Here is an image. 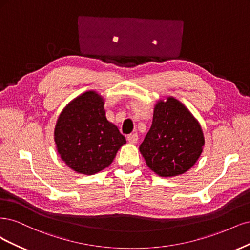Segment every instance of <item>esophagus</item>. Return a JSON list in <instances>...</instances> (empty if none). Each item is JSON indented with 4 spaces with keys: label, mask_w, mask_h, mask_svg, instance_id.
Returning <instances> with one entry per match:
<instances>
[{
    "label": "esophagus",
    "mask_w": 250,
    "mask_h": 250,
    "mask_svg": "<svg viewBox=\"0 0 250 250\" xmlns=\"http://www.w3.org/2000/svg\"><path fill=\"white\" fill-rule=\"evenodd\" d=\"M126 139H127V141L130 142V143H136L137 141H138V135H137L136 133L130 134V135H127Z\"/></svg>",
    "instance_id": "34e87169"
}]
</instances>
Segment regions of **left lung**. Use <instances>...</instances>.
Segmentation results:
<instances>
[{
	"mask_svg": "<svg viewBox=\"0 0 250 250\" xmlns=\"http://www.w3.org/2000/svg\"><path fill=\"white\" fill-rule=\"evenodd\" d=\"M205 146L196 118L172 96L157 102L152 124L139 147L146 165L163 178L183 174L196 163Z\"/></svg>",
	"mask_w": 250,
	"mask_h": 250,
	"instance_id": "1",
	"label": "left lung"
}]
</instances>
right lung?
I'll return each instance as SVG.
<instances>
[{
    "mask_svg": "<svg viewBox=\"0 0 250 250\" xmlns=\"http://www.w3.org/2000/svg\"><path fill=\"white\" fill-rule=\"evenodd\" d=\"M104 98L93 90L72 100L55 126L56 148L72 170L94 174L108 167L126 142L104 109Z\"/></svg>",
    "mask_w": 250,
    "mask_h": 250,
    "instance_id": "obj_1",
    "label": "right lung"
}]
</instances>
